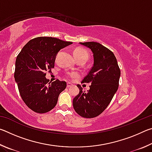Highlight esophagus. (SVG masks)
<instances>
[{
	"label": "esophagus",
	"mask_w": 152,
	"mask_h": 152,
	"mask_svg": "<svg viewBox=\"0 0 152 152\" xmlns=\"http://www.w3.org/2000/svg\"><path fill=\"white\" fill-rule=\"evenodd\" d=\"M72 86V84L70 83V82H68V83H67V87H68V88H69V87H70Z\"/></svg>",
	"instance_id": "34e87169"
}]
</instances>
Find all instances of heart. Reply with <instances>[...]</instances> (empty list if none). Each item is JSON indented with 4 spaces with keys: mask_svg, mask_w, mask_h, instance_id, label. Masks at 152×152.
Listing matches in <instances>:
<instances>
[{
    "mask_svg": "<svg viewBox=\"0 0 152 152\" xmlns=\"http://www.w3.org/2000/svg\"><path fill=\"white\" fill-rule=\"evenodd\" d=\"M74 56L75 57L76 60L78 58H84L87 60V59L88 58L89 53L88 51L86 50L85 49L82 48H77L74 51ZM72 74H68V77H71Z\"/></svg>",
    "mask_w": 152,
    "mask_h": 152,
    "instance_id": "b5f03b06",
    "label": "heart"
}]
</instances>
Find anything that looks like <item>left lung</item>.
Listing matches in <instances>:
<instances>
[{
	"label": "left lung",
	"instance_id": "left-lung-1",
	"mask_svg": "<svg viewBox=\"0 0 152 152\" xmlns=\"http://www.w3.org/2000/svg\"><path fill=\"white\" fill-rule=\"evenodd\" d=\"M93 53L94 64L81 83H91L86 92L77 84L80 92L73 99L75 111L82 117L94 118L104 111L119 87L121 71L117 59L111 51L101 43H80Z\"/></svg>",
	"mask_w": 152,
	"mask_h": 152
}]
</instances>
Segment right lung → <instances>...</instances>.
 <instances>
[{
  "label": "right lung",
  "mask_w": 152,
  "mask_h": 152,
  "mask_svg": "<svg viewBox=\"0 0 152 152\" xmlns=\"http://www.w3.org/2000/svg\"><path fill=\"white\" fill-rule=\"evenodd\" d=\"M72 43L56 37H38L30 40L18 54L14 77L23 101L34 112L50 111L66 88L65 81L49 82L45 76L54 68L58 51Z\"/></svg>",
  "instance_id": "1"
}]
</instances>
